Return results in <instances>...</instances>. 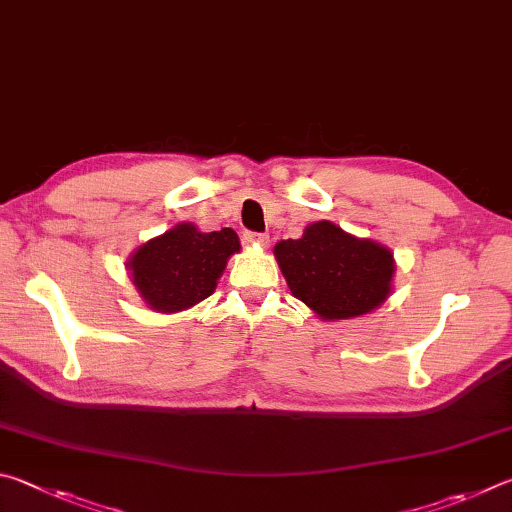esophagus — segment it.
Listing matches in <instances>:
<instances>
[{
  "mask_svg": "<svg viewBox=\"0 0 512 512\" xmlns=\"http://www.w3.org/2000/svg\"><path fill=\"white\" fill-rule=\"evenodd\" d=\"M242 238H245V242H249V245H261V247H267V242H270V236H267V233H258V231H245L242 233Z\"/></svg>",
  "mask_w": 512,
  "mask_h": 512,
  "instance_id": "esophagus-1",
  "label": "esophagus"
}]
</instances>
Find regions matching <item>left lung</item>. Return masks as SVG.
Here are the masks:
<instances>
[{"label":"left lung","instance_id":"8db88e82","mask_svg":"<svg viewBox=\"0 0 512 512\" xmlns=\"http://www.w3.org/2000/svg\"><path fill=\"white\" fill-rule=\"evenodd\" d=\"M274 256L290 292L326 321L362 317L382 306L396 272L387 247L328 220L312 222L297 240L276 242Z\"/></svg>","mask_w":512,"mask_h":512}]
</instances>
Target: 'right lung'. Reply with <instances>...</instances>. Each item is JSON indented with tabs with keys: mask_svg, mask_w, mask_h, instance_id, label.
Returning <instances> with one entry per match:
<instances>
[{
	"mask_svg": "<svg viewBox=\"0 0 512 512\" xmlns=\"http://www.w3.org/2000/svg\"><path fill=\"white\" fill-rule=\"evenodd\" d=\"M236 251L240 240L233 229L204 233L191 222H179L143 242L125 267L150 310L179 312L211 297Z\"/></svg>",
	"mask_w": 512,
	"mask_h": 512,
	"instance_id": "1",
	"label": "right lung"
}]
</instances>
